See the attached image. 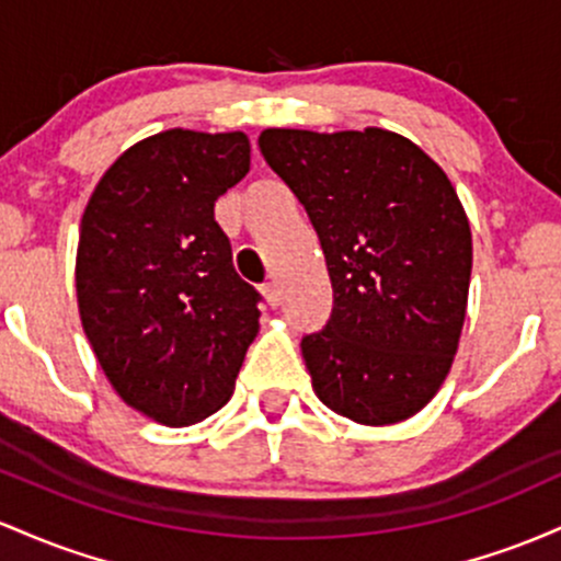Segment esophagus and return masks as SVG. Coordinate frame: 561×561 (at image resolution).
Listing matches in <instances>:
<instances>
[{"mask_svg":"<svg viewBox=\"0 0 561 561\" xmlns=\"http://www.w3.org/2000/svg\"><path fill=\"white\" fill-rule=\"evenodd\" d=\"M262 297L267 299L270 307H278V305H280V288H278V283H275V280L264 283V286H262Z\"/></svg>","mask_w":561,"mask_h":561,"instance_id":"obj_1","label":"esophagus"}]
</instances>
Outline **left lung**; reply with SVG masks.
<instances>
[{
	"mask_svg": "<svg viewBox=\"0 0 561 561\" xmlns=\"http://www.w3.org/2000/svg\"><path fill=\"white\" fill-rule=\"evenodd\" d=\"M260 150L329 264L331 318L301 339L314 394L357 424L411 419L443 387L467 318L471 230L456 187L379 127L264 129Z\"/></svg>",
	"mask_w": 561,
	"mask_h": 561,
	"instance_id": "1",
	"label": "left lung"
}]
</instances>
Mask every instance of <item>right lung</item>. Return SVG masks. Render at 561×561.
<instances>
[{
  "label": "right lung",
  "instance_id": "right-lung-1",
  "mask_svg": "<svg viewBox=\"0 0 561 561\" xmlns=\"http://www.w3.org/2000/svg\"><path fill=\"white\" fill-rule=\"evenodd\" d=\"M249 163L243 131H161L113 161L81 217V325L118 398L159 424L219 411L260 331L262 297L214 222Z\"/></svg>",
  "mask_w": 561,
  "mask_h": 561
}]
</instances>
